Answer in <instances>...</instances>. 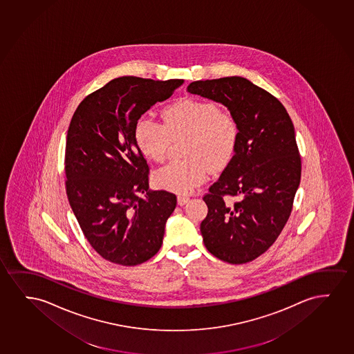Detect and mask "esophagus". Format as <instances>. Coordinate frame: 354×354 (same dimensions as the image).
I'll list each match as a JSON object with an SVG mask.
<instances>
[{
    "instance_id": "34e87169",
    "label": "esophagus",
    "mask_w": 354,
    "mask_h": 354,
    "mask_svg": "<svg viewBox=\"0 0 354 354\" xmlns=\"http://www.w3.org/2000/svg\"><path fill=\"white\" fill-rule=\"evenodd\" d=\"M188 201H189V198L185 196V195H180V196L177 198V203H178V205H180V206L187 204Z\"/></svg>"
}]
</instances>
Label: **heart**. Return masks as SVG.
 I'll use <instances>...</instances> for the list:
<instances>
[{
  "label": "heart",
  "instance_id": "1",
  "mask_svg": "<svg viewBox=\"0 0 354 354\" xmlns=\"http://www.w3.org/2000/svg\"><path fill=\"white\" fill-rule=\"evenodd\" d=\"M164 124L150 115L140 116L135 137L142 153L162 161L174 138L188 137L185 154L188 160L172 161L155 174L165 189L187 194L207 180L211 167L222 169L230 164L239 142V124L209 100L185 98L162 110Z\"/></svg>",
  "mask_w": 354,
  "mask_h": 354
}]
</instances>
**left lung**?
I'll return each instance as SVG.
<instances>
[{
    "label": "left lung",
    "instance_id": "obj_1",
    "mask_svg": "<svg viewBox=\"0 0 354 354\" xmlns=\"http://www.w3.org/2000/svg\"><path fill=\"white\" fill-rule=\"evenodd\" d=\"M187 91L223 104L239 124L234 156L204 196L205 246L243 264L266 252L289 219L301 180V156L284 105L251 81L230 76L194 81ZM224 196L237 198L224 203Z\"/></svg>",
    "mask_w": 354,
    "mask_h": 354
}]
</instances>
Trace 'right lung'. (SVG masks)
<instances>
[{"mask_svg": "<svg viewBox=\"0 0 354 354\" xmlns=\"http://www.w3.org/2000/svg\"><path fill=\"white\" fill-rule=\"evenodd\" d=\"M183 82L118 77L87 95L70 121L66 194L86 239L109 262L137 266L161 248L177 198L149 189V167L135 127L147 110Z\"/></svg>", "mask_w": 354, "mask_h": 354, "instance_id": "right-lung-1", "label": "right lung"}]
</instances>
